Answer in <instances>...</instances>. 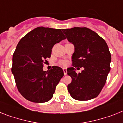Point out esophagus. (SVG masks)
Returning a JSON list of instances; mask_svg holds the SVG:
<instances>
[{"label": "esophagus", "instance_id": "obj_1", "mask_svg": "<svg viewBox=\"0 0 123 123\" xmlns=\"http://www.w3.org/2000/svg\"><path fill=\"white\" fill-rule=\"evenodd\" d=\"M63 71H64V75H66L67 74V69L66 68H63Z\"/></svg>", "mask_w": 123, "mask_h": 123}]
</instances>
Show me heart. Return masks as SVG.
Returning a JSON list of instances; mask_svg holds the SVG:
<instances>
[{
  "mask_svg": "<svg viewBox=\"0 0 123 123\" xmlns=\"http://www.w3.org/2000/svg\"><path fill=\"white\" fill-rule=\"evenodd\" d=\"M68 64V61H66V60H62V61H61L59 62V65L60 66L65 67Z\"/></svg>",
  "mask_w": 123,
  "mask_h": 123,
  "instance_id": "obj_1",
  "label": "heart"
}]
</instances>
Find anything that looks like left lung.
Here are the masks:
<instances>
[{"label":"left lung","instance_id":"1","mask_svg":"<svg viewBox=\"0 0 123 123\" xmlns=\"http://www.w3.org/2000/svg\"><path fill=\"white\" fill-rule=\"evenodd\" d=\"M69 42L74 46L73 67L67 69L72 78L68 85L71 96L77 100H88L97 97L110 71L111 55L105 41L90 29L74 27L62 29ZM84 69L78 74L75 67Z\"/></svg>","mask_w":123,"mask_h":123}]
</instances>
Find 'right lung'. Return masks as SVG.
I'll list each match as a JSON object with an SVG mask.
<instances>
[{
  "label": "right lung",
  "mask_w": 123,
  "mask_h": 123,
  "mask_svg": "<svg viewBox=\"0 0 123 123\" xmlns=\"http://www.w3.org/2000/svg\"><path fill=\"white\" fill-rule=\"evenodd\" d=\"M64 39L61 29L40 26L19 42L13 54L11 71L18 90L29 101L42 103L52 98L64 71L58 66L44 71L43 67L51 56L53 46Z\"/></svg>",
  "instance_id": "obj_1"
}]
</instances>
